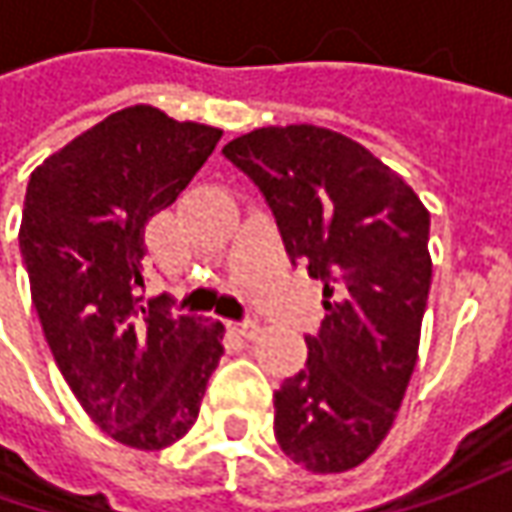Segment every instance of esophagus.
<instances>
[{"label":"esophagus","mask_w":512,"mask_h":512,"mask_svg":"<svg viewBox=\"0 0 512 512\" xmlns=\"http://www.w3.org/2000/svg\"><path fill=\"white\" fill-rule=\"evenodd\" d=\"M230 330H233V333H239V336H245V339H253L262 327H259V322L247 319V322H236V325H230Z\"/></svg>","instance_id":"34e87169"}]
</instances>
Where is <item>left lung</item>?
<instances>
[{
  "mask_svg": "<svg viewBox=\"0 0 512 512\" xmlns=\"http://www.w3.org/2000/svg\"><path fill=\"white\" fill-rule=\"evenodd\" d=\"M222 153L265 193L290 262L325 285L305 370L273 396L276 442L310 473L353 470L390 433L419 359L430 213L396 170L336 130L270 125Z\"/></svg>",
  "mask_w": 512,
  "mask_h": 512,
  "instance_id": "8db88e82",
  "label": "left lung"
}]
</instances>
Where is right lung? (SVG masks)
Returning <instances> with one entry per match:
<instances>
[{"label": "right lung", "instance_id": "right-lung-1", "mask_svg": "<svg viewBox=\"0 0 512 512\" xmlns=\"http://www.w3.org/2000/svg\"><path fill=\"white\" fill-rule=\"evenodd\" d=\"M219 139V128L133 105L30 173L19 247L50 353L93 424L133 450L185 436L225 353L222 322L139 296L145 225L176 202Z\"/></svg>", "mask_w": 512, "mask_h": 512}]
</instances>
